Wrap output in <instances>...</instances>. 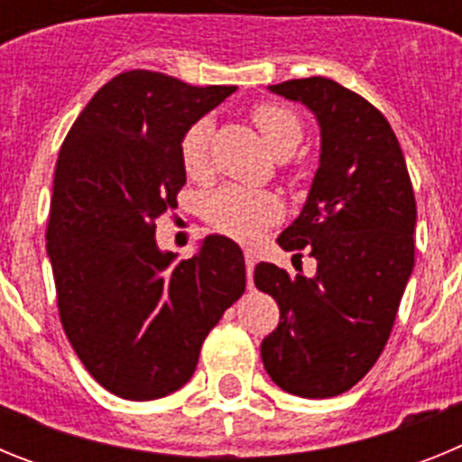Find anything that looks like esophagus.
<instances>
[{
  "label": "esophagus",
  "mask_w": 462,
  "mask_h": 462,
  "mask_svg": "<svg viewBox=\"0 0 462 462\" xmlns=\"http://www.w3.org/2000/svg\"><path fill=\"white\" fill-rule=\"evenodd\" d=\"M256 266V254L252 250H245V268H247V280L252 284V273H254Z\"/></svg>",
  "instance_id": "esophagus-1"
}]
</instances>
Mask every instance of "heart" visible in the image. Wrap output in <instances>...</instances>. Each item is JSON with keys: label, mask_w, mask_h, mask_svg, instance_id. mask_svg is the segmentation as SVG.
I'll return each mask as SVG.
<instances>
[{"label": "heart", "mask_w": 462, "mask_h": 462, "mask_svg": "<svg viewBox=\"0 0 462 462\" xmlns=\"http://www.w3.org/2000/svg\"><path fill=\"white\" fill-rule=\"evenodd\" d=\"M252 120L261 138L277 157H289L303 138L300 117L280 104H259L252 110ZM212 122L208 117L196 120L182 134L180 159L189 178H203L208 173V145H210ZM206 219L212 226L236 240L250 243L259 238L277 217L280 203L268 191L245 189L238 185H224L206 199Z\"/></svg>", "instance_id": "b5f03b06"}]
</instances>
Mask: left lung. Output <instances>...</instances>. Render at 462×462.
I'll return each instance as SVG.
<instances>
[{
  "label": "left lung",
  "instance_id": "left-lung-1",
  "mask_svg": "<svg viewBox=\"0 0 462 462\" xmlns=\"http://www.w3.org/2000/svg\"><path fill=\"white\" fill-rule=\"evenodd\" d=\"M268 89L312 110L321 154L303 210L277 238L298 259L308 250L317 273L254 268L256 289L280 305L261 358L287 393L333 398L368 374L391 336L414 268V189L393 129L361 94L321 76Z\"/></svg>",
  "mask_w": 462,
  "mask_h": 462
}]
</instances>
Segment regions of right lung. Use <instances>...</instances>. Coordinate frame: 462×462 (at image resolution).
Listing matches in <instances>:
<instances>
[{
  "instance_id": "1",
  "label": "right lung",
  "mask_w": 462,
  "mask_h": 462,
  "mask_svg": "<svg viewBox=\"0 0 462 462\" xmlns=\"http://www.w3.org/2000/svg\"><path fill=\"white\" fill-rule=\"evenodd\" d=\"M234 92L125 71L89 99L57 157L46 247L60 319L88 373L120 398L185 386L208 333L245 291L234 240L208 236L178 263L154 240L187 182L182 134Z\"/></svg>"
}]
</instances>
